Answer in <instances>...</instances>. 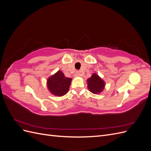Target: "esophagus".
<instances>
[{"label": "esophagus", "mask_w": 151, "mask_h": 151, "mask_svg": "<svg viewBox=\"0 0 151 151\" xmlns=\"http://www.w3.org/2000/svg\"><path fill=\"white\" fill-rule=\"evenodd\" d=\"M82 76V74L81 72H76V74H75V76L76 77H80Z\"/></svg>", "instance_id": "1"}]
</instances>
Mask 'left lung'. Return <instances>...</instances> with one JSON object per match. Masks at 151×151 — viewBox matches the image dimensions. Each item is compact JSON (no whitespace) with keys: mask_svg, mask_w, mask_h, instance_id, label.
Listing matches in <instances>:
<instances>
[{"mask_svg":"<svg viewBox=\"0 0 151 151\" xmlns=\"http://www.w3.org/2000/svg\"><path fill=\"white\" fill-rule=\"evenodd\" d=\"M88 90L94 94H101L105 88L106 83L97 73H93L91 77L86 81Z\"/></svg>","mask_w":151,"mask_h":151,"instance_id":"left-lung-1","label":"left lung"}]
</instances>
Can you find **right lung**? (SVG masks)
<instances>
[{
	"label": "right lung",
	"instance_id": "obj_1",
	"mask_svg": "<svg viewBox=\"0 0 151 151\" xmlns=\"http://www.w3.org/2000/svg\"><path fill=\"white\" fill-rule=\"evenodd\" d=\"M72 80L71 78L65 77L61 70H58L47 79V88L50 93L55 96H63L69 91Z\"/></svg>",
	"mask_w": 151,
	"mask_h": 151
}]
</instances>
